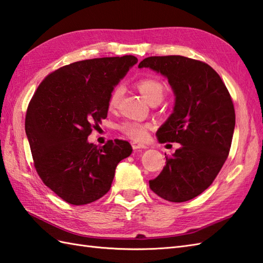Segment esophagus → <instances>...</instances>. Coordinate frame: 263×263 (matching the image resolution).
<instances>
[{
  "label": "esophagus",
  "instance_id": "34e87169",
  "mask_svg": "<svg viewBox=\"0 0 263 263\" xmlns=\"http://www.w3.org/2000/svg\"><path fill=\"white\" fill-rule=\"evenodd\" d=\"M131 144H132V148L135 149V150H138V149H146V148H147L146 144H143V143H141V142L133 141Z\"/></svg>",
  "mask_w": 263,
  "mask_h": 263
}]
</instances>
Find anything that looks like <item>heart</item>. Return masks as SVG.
Returning a JSON list of instances; mask_svg holds the SVG:
<instances>
[{
    "instance_id": "1",
    "label": "heart",
    "mask_w": 263,
    "mask_h": 263,
    "mask_svg": "<svg viewBox=\"0 0 263 263\" xmlns=\"http://www.w3.org/2000/svg\"><path fill=\"white\" fill-rule=\"evenodd\" d=\"M138 88L144 99L150 104L153 103L154 100H160L163 99L164 96V86L161 83L156 80L152 79V78H146V79H141L138 82ZM123 95V87L117 86L113 90H111L109 98H108V107L109 108H115L117 105H119L120 100ZM120 130L130 137L135 140H142L147 137L148 133V125L142 124L140 122L136 121H126L122 123L120 126Z\"/></svg>"
}]
</instances>
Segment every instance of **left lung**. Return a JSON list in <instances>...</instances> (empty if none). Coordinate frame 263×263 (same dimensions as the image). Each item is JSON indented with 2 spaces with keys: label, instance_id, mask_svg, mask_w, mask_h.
I'll list each match as a JSON object with an SVG mask.
<instances>
[{
  "label": "left lung",
  "instance_id": "left-lung-1",
  "mask_svg": "<svg viewBox=\"0 0 263 263\" xmlns=\"http://www.w3.org/2000/svg\"><path fill=\"white\" fill-rule=\"evenodd\" d=\"M139 68L164 76L175 96L173 113L156 136L158 141L181 147L166 157L153 191L171 202L191 200L208 189L228 157L235 110L225 83L203 62L180 55L150 57Z\"/></svg>",
  "mask_w": 263,
  "mask_h": 263
}]
</instances>
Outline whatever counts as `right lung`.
<instances>
[{
    "mask_svg": "<svg viewBox=\"0 0 263 263\" xmlns=\"http://www.w3.org/2000/svg\"><path fill=\"white\" fill-rule=\"evenodd\" d=\"M138 59H92L47 76L28 106L26 135L35 168L47 187L68 203L93 202L109 191L115 168L132 153L127 141L103 147L88 141L107 117L111 90Z\"/></svg>",
    "mask_w": 263,
    "mask_h": 263,
    "instance_id": "obj_1",
    "label": "right lung"
}]
</instances>
